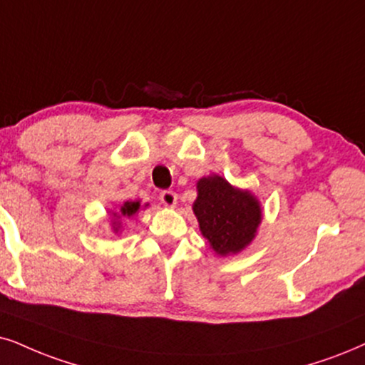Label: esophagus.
<instances>
[{
	"label": "esophagus",
	"instance_id": "1",
	"mask_svg": "<svg viewBox=\"0 0 365 365\" xmlns=\"http://www.w3.org/2000/svg\"><path fill=\"white\" fill-rule=\"evenodd\" d=\"M177 200H178V195L173 190H163L160 193V202L165 207H175L177 205Z\"/></svg>",
	"mask_w": 365,
	"mask_h": 365
}]
</instances>
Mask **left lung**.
<instances>
[{
  "label": "left lung",
  "instance_id": "obj_1",
  "mask_svg": "<svg viewBox=\"0 0 365 365\" xmlns=\"http://www.w3.org/2000/svg\"><path fill=\"white\" fill-rule=\"evenodd\" d=\"M193 214L202 236L219 256L237 255L246 249L256 237L262 219L259 200L219 175L197 182Z\"/></svg>",
  "mask_w": 365,
  "mask_h": 365
}]
</instances>
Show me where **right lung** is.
<instances>
[{
    "instance_id": "obj_1",
    "label": "right lung",
    "mask_w": 365,
    "mask_h": 365,
    "mask_svg": "<svg viewBox=\"0 0 365 365\" xmlns=\"http://www.w3.org/2000/svg\"><path fill=\"white\" fill-rule=\"evenodd\" d=\"M140 200L136 202H124V204L119 207V212H113V219H110V224H113V230L114 232H119V229H121V217H133L136 214L138 210H140ZM145 207H148V204H146Z\"/></svg>"
}]
</instances>
